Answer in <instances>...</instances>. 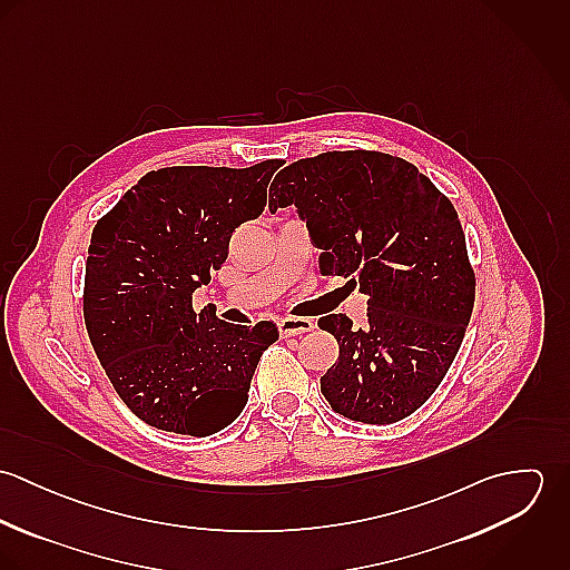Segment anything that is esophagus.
<instances>
[{
	"instance_id": "esophagus-1",
	"label": "esophagus",
	"mask_w": 570,
	"mask_h": 570,
	"mask_svg": "<svg viewBox=\"0 0 570 570\" xmlns=\"http://www.w3.org/2000/svg\"><path fill=\"white\" fill-rule=\"evenodd\" d=\"M314 328V321L309 318H283L278 323V331L283 337H292V335H301Z\"/></svg>"
}]
</instances>
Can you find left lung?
<instances>
[{
	"instance_id": "1",
	"label": "left lung",
	"mask_w": 570,
	"mask_h": 570,
	"mask_svg": "<svg viewBox=\"0 0 570 570\" xmlns=\"http://www.w3.org/2000/svg\"><path fill=\"white\" fill-rule=\"evenodd\" d=\"M269 210L296 206L325 276L368 296L366 323L321 318L340 355L321 377L337 414L406 419L439 389L474 309L476 278L452 202L414 164L380 151H328L285 166Z\"/></svg>"
}]
</instances>
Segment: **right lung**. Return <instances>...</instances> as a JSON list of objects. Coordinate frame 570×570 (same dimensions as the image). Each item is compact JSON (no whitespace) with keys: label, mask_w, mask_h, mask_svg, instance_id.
<instances>
[{"label":"right lung","mask_w":570,"mask_h":570,"mask_svg":"<svg viewBox=\"0 0 570 570\" xmlns=\"http://www.w3.org/2000/svg\"><path fill=\"white\" fill-rule=\"evenodd\" d=\"M278 166L151 170L91 233L89 342L120 400L158 430L210 436L230 425L263 351L278 340L269 321L230 325L193 309V292L224 265L235 228L265 210Z\"/></svg>","instance_id":"1"}]
</instances>
